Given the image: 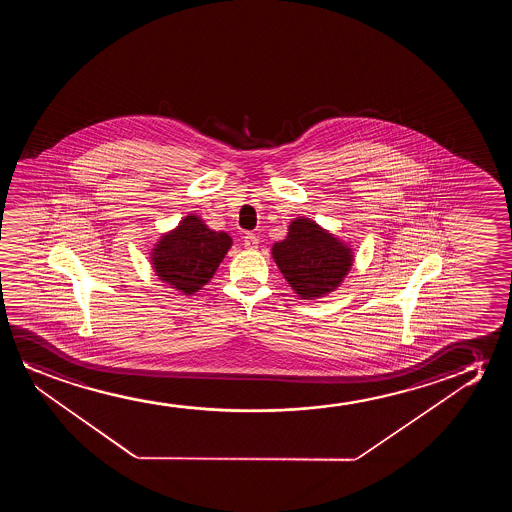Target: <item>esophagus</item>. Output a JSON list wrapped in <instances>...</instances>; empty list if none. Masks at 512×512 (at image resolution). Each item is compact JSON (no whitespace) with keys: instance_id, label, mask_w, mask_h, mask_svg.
Masks as SVG:
<instances>
[{"instance_id":"obj_1","label":"esophagus","mask_w":512,"mask_h":512,"mask_svg":"<svg viewBox=\"0 0 512 512\" xmlns=\"http://www.w3.org/2000/svg\"><path fill=\"white\" fill-rule=\"evenodd\" d=\"M243 243H245L248 250H255V248L259 246V238H257L253 232H246L245 238H243Z\"/></svg>"}]
</instances>
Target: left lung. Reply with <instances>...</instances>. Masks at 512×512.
<instances>
[{
	"label": "left lung",
	"mask_w": 512,
	"mask_h": 512,
	"mask_svg": "<svg viewBox=\"0 0 512 512\" xmlns=\"http://www.w3.org/2000/svg\"><path fill=\"white\" fill-rule=\"evenodd\" d=\"M273 259L301 299H318L339 287L353 264L351 248L308 218H295Z\"/></svg>",
	"instance_id": "8db88e82"
}]
</instances>
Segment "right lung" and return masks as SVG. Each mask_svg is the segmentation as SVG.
Instances as JSON below:
<instances>
[{"mask_svg": "<svg viewBox=\"0 0 512 512\" xmlns=\"http://www.w3.org/2000/svg\"><path fill=\"white\" fill-rule=\"evenodd\" d=\"M231 245L227 232L211 231L201 218L189 215L155 245L152 264L162 281L194 294L211 280Z\"/></svg>", "mask_w": 512, "mask_h": 512, "instance_id": "1", "label": "right lung"}]
</instances>
